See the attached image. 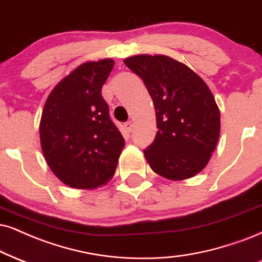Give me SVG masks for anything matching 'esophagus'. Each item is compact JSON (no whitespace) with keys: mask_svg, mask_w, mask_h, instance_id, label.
I'll return each mask as SVG.
<instances>
[{"mask_svg":"<svg viewBox=\"0 0 262 262\" xmlns=\"http://www.w3.org/2000/svg\"><path fill=\"white\" fill-rule=\"evenodd\" d=\"M124 127H125V130L127 131V132H131L132 128H134V124H132L131 121H126L125 124H124Z\"/></svg>","mask_w":262,"mask_h":262,"instance_id":"obj_1","label":"esophagus"}]
</instances>
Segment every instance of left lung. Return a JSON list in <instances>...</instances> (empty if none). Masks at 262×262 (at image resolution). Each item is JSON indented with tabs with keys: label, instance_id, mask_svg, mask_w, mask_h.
<instances>
[{
	"label": "left lung",
	"instance_id": "8db88e82",
	"mask_svg": "<svg viewBox=\"0 0 262 262\" xmlns=\"http://www.w3.org/2000/svg\"><path fill=\"white\" fill-rule=\"evenodd\" d=\"M126 67L143 80L156 108L158 132L143 150L154 172L170 180L199 173L220 136V111L206 83L166 56H134Z\"/></svg>",
	"mask_w": 262,
	"mask_h": 262
}]
</instances>
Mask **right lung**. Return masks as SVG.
<instances>
[{"label":"right lung","instance_id":"add662e5","mask_svg":"<svg viewBox=\"0 0 262 262\" xmlns=\"http://www.w3.org/2000/svg\"><path fill=\"white\" fill-rule=\"evenodd\" d=\"M114 60L77 67L50 93L40 122L41 148L53 173L74 188L92 189L114 175L125 140L102 97Z\"/></svg>","mask_w":262,"mask_h":262}]
</instances>
